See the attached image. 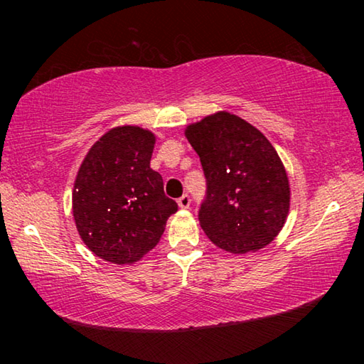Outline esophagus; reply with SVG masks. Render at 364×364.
Listing matches in <instances>:
<instances>
[{"label":"esophagus","mask_w":364,"mask_h":364,"mask_svg":"<svg viewBox=\"0 0 364 364\" xmlns=\"http://www.w3.org/2000/svg\"><path fill=\"white\" fill-rule=\"evenodd\" d=\"M178 205H180V208H189L191 205V197L188 194L181 196L180 199H178Z\"/></svg>","instance_id":"obj_1"}]
</instances>
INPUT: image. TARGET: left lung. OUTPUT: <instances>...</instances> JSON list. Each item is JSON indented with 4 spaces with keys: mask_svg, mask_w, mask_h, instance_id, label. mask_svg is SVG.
Wrapping results in <instances>:
<instances>
[{
    "mask_svg": "<svg viewBox=\"0 0 364 364\" xmlns=\"http://www.w3.org/2000/svg\"><path fill=\"white\" fill-rule=\"evenodd\" d=\"M200 159L205 197L199 221L207 237L231 254L260 250L278 236L289 213V180L263 133L230 112L189 125Z\"/></svg>",
    "mask_w": 364,
    "mask_h": 364,
    "instance_id": "obj_1",
    "label": "left lung"
}]
</instances>
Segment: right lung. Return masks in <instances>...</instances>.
<instances>
[{"mask_svg": "<svg viewBox=\"0 0 364 364\" xmlns=\"http://www.w3.org/2000/svg\"><path fill=\"white\" fill-rule=\"evenodd\" d=\"M156 136L117 127L86 154L73 186V218L83 242L112 263H133L156 247L178 204L151 168Z\"/></svg>", "mask_w": 364, "mask_h": 364, "instance_id": "add662e5", "label": "right lung"}]
</instances>
